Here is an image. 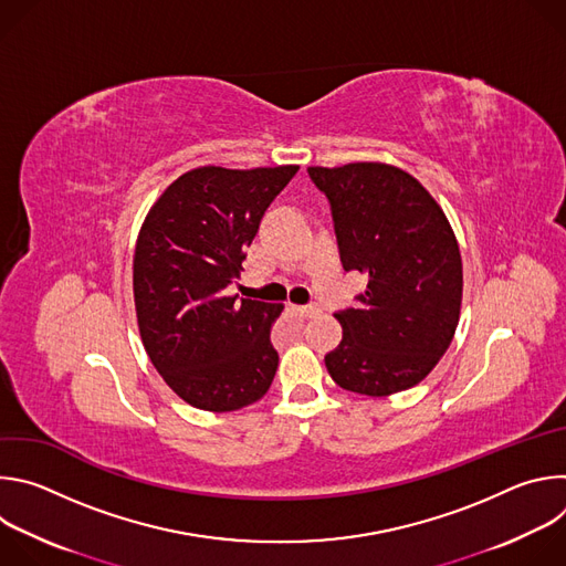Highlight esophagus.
Masks as SVG:
<instances>
[{"mask_svg":"<svg viewBox=\"0 0 566 566\" xmlns=\"http://www.w3.org/2000/svg\"><path fill=\"white\" fill-rule=\"evenodd\" d=\"M295 311L302 315V317H315L322 308L317 304H304V306H295Z\"/></svg>","mask_w":566,"mask_h":566,"instance_id":"obj_1","label":"esophagus"}]
</instances>
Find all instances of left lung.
I'll return each instance as SVG.
<instances>
[{"label":"left lung","instance_id":"obj_1","mask_svg":"<svg viewBox=\"0 0 566 566\" xmlns=\"http://www.w3.org/2000/svg\"><path fill=\"white\" fill-rule=\"evenodd\" d=\"M308 177L332 203L343 269L367 277L358 306L336 313L343 340L325 356L332 378L365 396L419 385L459 325L463 269L446 212L387 164L308 168Z\"/></svg>","mask_w":566,"mask_h":566}]
</instances>
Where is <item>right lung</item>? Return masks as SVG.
Wrapping results in <instances>:
<instances>
[{
	"label": "right lung",
	"instance_id": "add662e5",
	"mask_svg": "<svg viewBox=\"0 0 566 566\" xmlns=\"http://www.w3.org/2000/svg\"><path fill=\"white\" fill-rule=\"evenodd\" d=\"M297 166L181 175L149 208L134 251L143 347L192 408L234 412L260 400L277 371L271 325L282 304L228 295L271 201Z\"/></svg>",
	"mask_w": 566,
	"mask_h": 566
}]
</instances>
